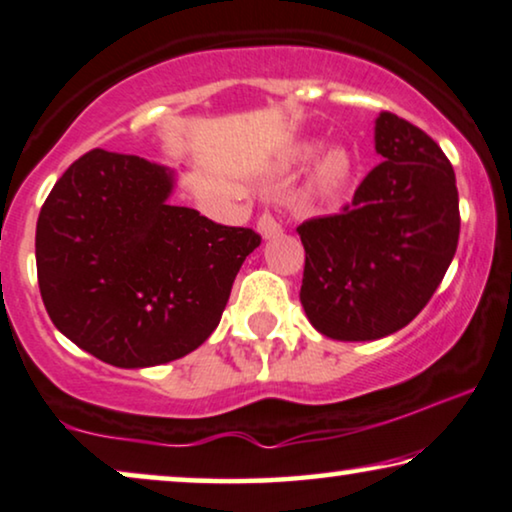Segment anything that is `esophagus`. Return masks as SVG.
Masks as SVG:
<instances>
[{"label":"esophagus","mask_w":512,"mask_h":512,"mask_svg":"<svg viewBox=\"0 0 512 512\" xmlns=\"http://www.w3.org/2000/svg\"><path fill=\"white\" fill-rule=\"evenodd\" d=\"M257 231H260V236L267 241V238H274L283 231L281 222H278V217H274L271 213H264L260 220H257Z\"/></svg>","instance_id":"1"}]
</instances>
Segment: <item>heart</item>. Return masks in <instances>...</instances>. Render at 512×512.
I'll return each mask as SVG.
<instances>
[{
	"mask_svg": "<svg viewBox=\"0 0 512 512\" xmlns=\"http://www.w3.org/2000/svg\"><path fill=\"white\" fill-rule=\"evenodd\" d=\"M316 145L309 142V145L302 147V159H311L316 154ZM353 177H356V159H353L349 149L335 147L327 149L325 154H320L316 159V166H313L311 185L320 196H337L342 194L346 187L351 185Z\"/></svg>",
	"mask_w": 512,
	"mask_h": 512,
	"instance_id": "heart-1",
	"label": "heart"
}]
</instances>
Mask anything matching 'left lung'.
<instances>
[{"instance_id":"obj_1","label":"left lung","mask_w":512,"mask_h":512,"mask_svg":"<svg viewBox=\"0 0 512 512\" xmlns=\"http://www.w3.org/2000/svg\"><path fill=\"white\" fill-rule=\"evenodd\" d=\"M381 154L342 213L297 227L306 250L299 299L320 335L372 342L403 330L438 290L459 243V192L438 142L381 112Z\"/></svg>"}]
</instances>
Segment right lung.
I'll use <instances>...</instances> for the list:
<instances>
[{"label": "right lung", "mask_w": 512, "mask_h": 512, "mask_svg": "<svg viewBox=\"0 0 512 512\" xmlns=\"http://www.w3.org/2000/svg\"><path fill=\"white\" fill-rule=\"evenodd\" d=\"M175 170L93 149L51 189L37 220V278L63 335L126 370L206 342L262 238L173 206Z\"/></svg>", "instance_id": "right-lung-1"}]
</instances>
